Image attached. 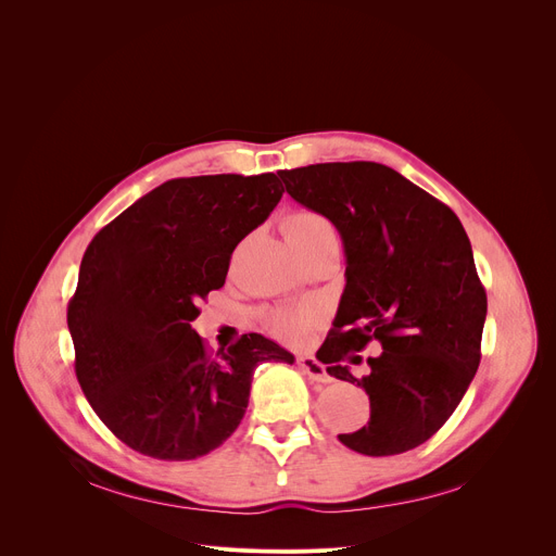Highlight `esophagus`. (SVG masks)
<instances>
[{
	"mask_svg": "<svg viewBox=\"0 0 556 556\" xmlns=\"http://www.w3.org/2000/svg\"><path fill=\"white\" fill-rule=\"evenodd\" d=\"M298 367L302 374H306L311 381H317V383H331V376L327 374L325 365L315 361V356H300L298 358Z\"/></svg>",
	"mask_w": 556,
	"mask_h": 556,
	"instance_id": "obj_1",
	"label": "esophagus"
}]
</instances>
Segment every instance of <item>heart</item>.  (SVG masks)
Masks as SVG:
<instances>
[{"label":"heart","instance_id":"obj_1","mask_svg":"<svg viewBox=\"0 0 556 556\" xmlns=\"http://www.w3.org/2000/svg\"><path fill=\"white\" fill-rule=\"evenodd\" d=\"M325 227H329V223L313 212H295L283 220V233H286L290 245L313 237L315 231L325 229ZM315 317H317V308L308 306V304L306 306H290V308H275L266 315V325L279 338L304 340L308 336V329H311Z\"/></svg>","mask_w":556,"mask_h":556}]
</instances>
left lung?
Returning a JSON list of instances; mask_svg holds the SVG:
<instances>
[{"label": "left lung", "instance_id": "8db88e82", "mask_svg": "<svg viewBox=\"0 0 556 556\" xmlns=\"http://www.w3.org/2000/svg\"><path fill=\"white\" fill-rule=\"evenodd\" d=\"M290 198L340 231L346 283L317 361L369 396V421L338 440L381 457L428 442L455 413L480 365L486 293L459 218L376 162L279 170ZM371 339L384 352L356 379L343 361Z\"/></svg>", "mask_w": 556, "mask_h": 556}]
</instances>
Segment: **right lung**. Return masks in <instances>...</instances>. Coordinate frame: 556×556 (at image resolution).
Here are the masks:
<instances>
[{
  "label": "right lung",
  "mask_w": 556,
  "mask_h": 556,
  "mask_svg": "<svg viewBox=\"0 0 556 556\" xmlns=\"http://www.w3.org/2000/svg\"><path fill=\"white\" fill-rule=\"evenodd\" d=\"M281 193L275 173L168 180L87 245L67 306L76 378L132 451L166 462L207 455L239 428L258 363H295L261 333L212 356L191 329L198 302L223 288L233 248Z\"/></svg>",
  "instance_id": "obj_1"
}]
</instances>
